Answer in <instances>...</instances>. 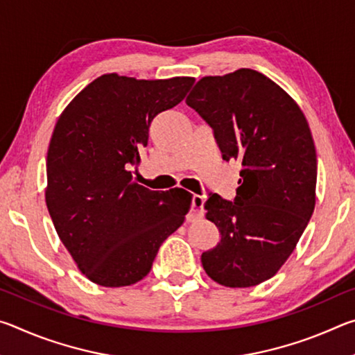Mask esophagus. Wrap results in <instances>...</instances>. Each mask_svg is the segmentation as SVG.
I'll use <instances>...</instances> for the list:
<instances>
[{
    "mask_svg": "<svg viewBox=\"0 0 355 355\" xmlns=\"http://www.w3.org/2000/svg\"><path fill=\"white\" fill-rule=\"evenodd\" d=\"M203 205H205V197L194 194V197H192V211H194L192 213V216H196V218H202Z\"/></svg>",
    "mask_w": 355,
    "mask_h": 355,
    "instance_id": "obj_1",
    "label": "esophagus"
}]
</instances>
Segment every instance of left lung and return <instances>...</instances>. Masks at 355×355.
I'll return each instance as SVG.
<instances>
[{
    "label": "left lung",
    "mask_w": 355,
    "mask_h": 355,
    "mask_svg": "<svg viewBox=\"0 0 355 355\" xmlns=\"http://www.w3.org/2000/svg\"><path fill=\"white\" fill-rule=\"evenodd\" d=\"M214 130L222 158L243 164L235 202L209 194L220 243L202 254L208 277L249 288L274 277L302 236L316 202V150L302 110L257 70L203 76L186 98Z\"/></svg>",
    "instance_id": "8db88e82"
}]
</instances>
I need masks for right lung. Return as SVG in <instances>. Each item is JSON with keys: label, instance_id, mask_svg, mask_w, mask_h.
I'll use <instances>...</instances> for the list:
<instances>
[{"label": "right lung", "instance_id": "1", "mask_svg": "<svg viewBox=\"0 0 355 355\" xmlns=\"http://www.w3.org/2000/svg\"><path fill=\"white\" fill-rule=\"evenodd\" d=\"M196 78L136 80L106 73L59 116L46 153L45 202L65 249L94 284L142 280L159 245L184 222L192 194L150 191L131 167L156 114L182 101Z\"/></svg>", "mask_w": 355, "mask_h": 355}]
</instances>
